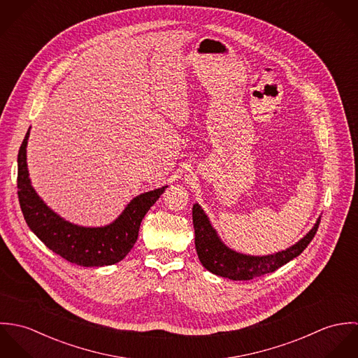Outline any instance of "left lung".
Listing matches in <instances>:
<instances>
[{
	"instance_id": "1",
	"label": "left lung",
	"mask_w": 358,
	"mask_h": 358,
	"mask_svg": "<svg viewBox=\"0 0 358 358\" xmlns=\"http://www.w3.org/2000/svg\"><path fill=\"white\" fill-rule=\"evenodd\" d=\"M320 220L321 219L317 220L314 227L299 243L285 251L267 256L243 255L231 251L219 240L201 206L193 205L196 250L200 262L210 273L234 281H247L267 273H273L294 257L301 255L315 236Z\"/></svg>"
}]
</instances>
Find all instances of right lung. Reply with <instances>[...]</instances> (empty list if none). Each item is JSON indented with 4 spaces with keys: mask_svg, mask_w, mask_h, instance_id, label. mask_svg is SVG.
<instances>
[{
    "mask_svg": "<svg viewBox=\"0 0 358 358\" xmlns=\"http://www.w3.org/2000/svg\"><path fill=\"white\" fill-rule=\"evenodd\" d=\"M27 131L17 154V197L30 230L63 259L84 267L110 266L122 260L138 240L142 219L166 186L134 199L111 224L81 227L66 222L50 209L30 185L26 146Z\"/></svg>",
    "mask_w": 358,
    "mask_h": 358,
    "instance_id": "right-lung-1",
    "label": "right lung"
}]
</instances>
